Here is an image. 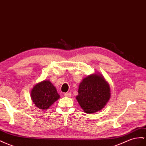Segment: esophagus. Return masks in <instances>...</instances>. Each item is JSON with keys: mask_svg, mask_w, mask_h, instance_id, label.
<instances>
[{"mask_svg": "<svg viewBox=\"0 0 146 146\" xmlns=\"http://www.w3.org/2000/svg\"><path fill=\"white\" fill-rule=\"evenodd\" d=\"M64 96H66V97H70V96H71V93H70V92L65 93L64 94Z\"/></svg>", "mask_w": 146, "mask_h": 146, "instance_id": "obj_1", "label": "esophagus"}]
</instances>
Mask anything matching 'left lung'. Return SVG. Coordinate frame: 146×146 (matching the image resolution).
Returning <instances> with one entry per match:
<instances>
[{
  "label": "left lung",
  "instance_id": "left-lung-1",
  "mask_svg": "<svg viewBox=\"0 0 146 146\" xmlns=\"http://www.w3.org/2000/svg\"><path fill=\"white\" fill-rule=\"evenodd\" d=\"M111 96L109 83L97 72L83 78L78 86L76 100L85 112L93 113L103 109Z\"/></svg>",
  "mask_w": 146,
  "mask_h": 146
}]
</instances>
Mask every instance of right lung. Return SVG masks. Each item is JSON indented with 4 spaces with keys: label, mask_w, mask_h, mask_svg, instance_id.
Instances as JSON below:
<instances>
[{
    "label": "right lung",
    "mask_w": 146,
    "mask_h": 146,
    "mask_svg": "<svg viewBox=\"0 0 146 146\" xmlns=\"http://www.w3.org/2000/svg\"><path fill=\"white\" fill-rule=\"evenodd\" d=\"M31 98L35 106L41 110L48 109L60 96L56 88L48 80L35 84L31 92Z\"/></svg>",
    "instance_id": "1"
}]
</instances>
